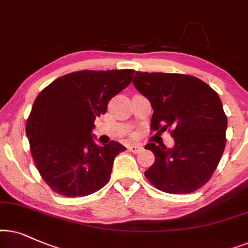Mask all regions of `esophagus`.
<instances>
[{
  "mask_svg": "<svg viewBox=\"0 0 248 248\" xmlns=\"http://www.w3.org/2000/svg\"><path fill=\"white\" fill-rule=\"evenodd\" d=\"M128 150H129L130 152H133V153H140V152L143 150V146H141V145L131 144L128 146Z\"/></svg>",
  "mask_w": 248,
  "mask_h": 248,
  "instance_id": "obj_1",
  "label": "esophagus"
}]
</instances>
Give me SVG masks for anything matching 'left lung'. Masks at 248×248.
Returning a JSON list of instances; mask_svg holds the SVG:
<instances>
[{
	"label": "left lung",
	"instance_id": "left-lung-1",
	"mask_svg": "<svg viewBox=\"0 0 248 248\" xmlns=\"http://www.w3.org/2000/svg\"><path fill=\"white\" fill-rule=\"evenodd\" d=\"M133 84L153 108L151 129H172L174 146L147 144L155 161L145 176L157 189L193 193L203 187L226 147L227 117L219 95L194 76L136 71Z\"/></svg>",
	"mask_w": 248,
	"mask_h": 248
}]
</instances>
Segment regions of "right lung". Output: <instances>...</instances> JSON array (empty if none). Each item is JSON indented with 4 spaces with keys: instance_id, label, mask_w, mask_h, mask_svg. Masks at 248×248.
<instances>
[{
    "instance_id": "1",
    "label": "right lung",
    "mask_w": 248,
    "mask_h": 248,
    "mask_svg": "<svg viewBox=\"0 0 248 248\" xmlns=\"http://www.w3.org/2000/svg\"><path fill=\"white\" fill-rule=\"evenodd\" d=\"M135 70H82L55 79L36 97L26 133L37 170L55 193L91 195L110 179L118 141L97 145L94 121L133 80Z\"/></svg>"
}]
</instances>
